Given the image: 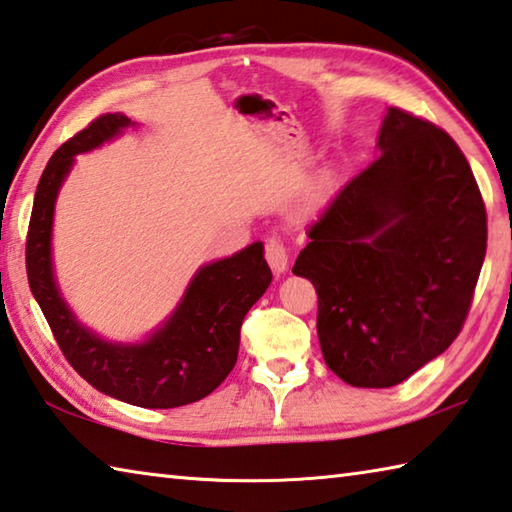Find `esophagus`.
<instances>
[{
  "mask_svg": "<svg viewBox=\"0 0 512 512\" xmlns=\"http://www.w3.org/2000/svg\"><path fill=\"white\" fill-rule=\"evenodd\" d=\"M266 262L273 268L275 275H282L288 271V253L280 237L266 239Z\"/></svg>",
  "mask_w": 512,
  "mask_h": 512,
  "instance_id": "34e87169",
  "label": "esophagus"
}]
</instances>
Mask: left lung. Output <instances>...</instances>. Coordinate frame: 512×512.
Here are the masks:
<instances>
[{"mask_svg": "<svg viewBox=\"0 0 512 512\" xmlns=\"http://www.w3.org/2000/svg\"><path fill=\"white\" fill-rule=\"evenodd\" d=\"M378 156L309 228L293 273L318 291L327 367L394 387L452 345L486 257V208L443 129L389 107Z\"/></svg>", "mask_w": 512, "mask_h": 512, "instance_id": "8db88e82", "label": "left lung"}]
</instances>
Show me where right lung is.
<instances>
[{
  "label": "right lung",
  "instance_id": "obj_1",
  "mask_svg": "<svg viewBox=\"0 0 512 512\" xmlns=\"http://www.w3.org/2000/svg\"><path fill=\"white\" fill-rule=\"evenodd\" d=\"M136 125L125 114H105L51 156L33 201L26 273L62 353L89 385L129 405L170 410L201 401L224 383L237 362L241 322L271 286L273 273L264 244L253 241L199 266L172 313L143 340H109L78 320L55 277V203L78 154L94 152Z\"/></svg>",
  "mask_w": 512,
  "mask_h": 512
}]
</instances>
